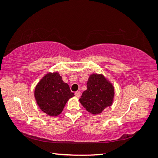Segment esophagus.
<instances>
[{
    "label": "esophagus",
    "instance_id": "obj_1",
    "mask_svg": "<svg viewBox=\"0 0 158 158\" xmlns=\"http://www.w3.org/2000/svg\"><path fill=\"white\" fill-rule=\"evenodd\" d=\"M74 95H75V96L77 98H79L80 95H81V92L80 91H77L75 92V93H74Z\"/></svg>",
    "mask_w": 158,
    "mask_h": 158
}]
</instances>
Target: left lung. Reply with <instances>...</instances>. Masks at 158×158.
I'll list each match as a JSON object with an SVG mask.
<instances>
[{"mask_svg": "<svg viewBox=\"0 0 158 158\" xmlns=\"http://www.w3.org/2000/svg\"><path fill=\"white\" fill-rule=\"evenodd\" d=\"M114 94V85L103 74H92L88 79L87 89L79 100L87 111L97 115L111 106Z\"/></svg>", "mask_w": 158, "mask_h": 158, "instance_id": "8db88e82", "label": "left lung"}]
</instances>
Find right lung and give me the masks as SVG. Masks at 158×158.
<instances>
[{"instance_id": "obj_1", "label": "right lung", "mask_w": 158, "mask_h": 158, "mask_svg": "<svg viewBox=\"0 0 158 158\" xmlns=\"http://www.w3.org/2000/svg\"><path fill=\"white\" fill-rule=\"evenodd\" d=\"M34 96L42 111L50 116H56L74 94L59 73L54 72L47 73L40 79L35 89Z\"/></svg>"}]
</instances>
